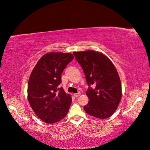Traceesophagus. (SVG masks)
Instances as JSON below:
<instances>
[{
    "label": "esophagus",
    "mask_w": 150,
    "mask_h": 150,
    "mask_svg": "<svg viewBox=\"0 0 150 150\" xmlns=\"http://www.w3.org/2000/svg\"><path fill=\"white\" fill-rule=\"evenodd\" d=\"M74 96L75 97V98H78V97H79L80 96V93H75V94H74Z\"/></svg>",
    "instance_id": "34e87169"
}]
</instances>
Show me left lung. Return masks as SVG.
<instances>
[{
  "label": "left lung",
  "instance_id": "left-lung-1",
  "mask_svg": "<svg viewBox=\"0 0 150 150\" xmlns=\"http://www.w3.org/2000/svg\"><path fill=\"white\" fill-rule=\"evenodd\" d=\"M74 54L81 65L89 86L86 91L89 103L84 106V110L98 118L111 117L122 98L121 82L116 68L108 57L100 52L80 51L74 52Z\"/></svg>",
  "mask_w": 150,
  "mask_h": 150
}]
</instances>
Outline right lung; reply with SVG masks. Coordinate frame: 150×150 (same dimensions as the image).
<instances>
[{
    "label": "right lung",
    "instance_id": "right-lung-1",
    "mask_svg": "<svg viewBox=\"0 0 150 150\" xmlns=\"http://www.w3.org/2000/svg\"><path fill=\"white\" fill-rule=\"evenodd\" d=\"M74 58L71 53L48 52L38 60L30 74L28 100L40 120L54 124L67 115L71 103V95L62 87L61 74Z\"/></svg>",
    "mask_w": 150,
    "mask_h": 150
}]
</instances>
